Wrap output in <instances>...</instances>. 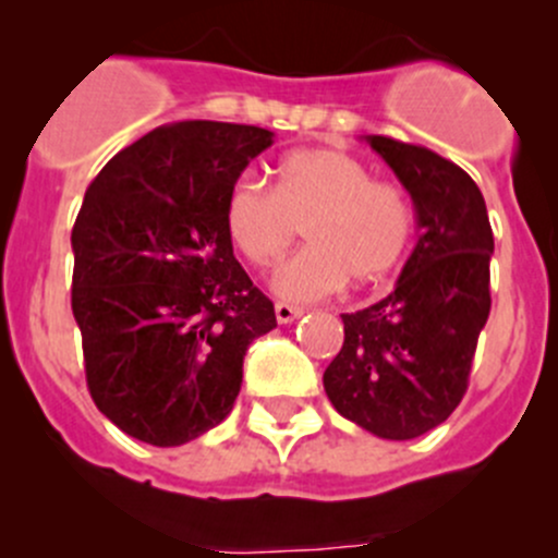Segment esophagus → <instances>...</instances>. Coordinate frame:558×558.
<instances>
[{
	"instance_id": "esophagus-1",
	"label": "esophagus",
	"mask_w": 558,
	"mask_h": 558,
	"mask_svg": "<svg viewBox=\"0 0 558 558\" xmlns=\"http://www.w3.org/2000/svg\"><path fill=\"white\" fill-rule=\"evenodd\" d=\"M275 318H278V324H294L296 318H302V311L294 305H286V302H278L275 305Z\"/></svg>"
}]
</instances>
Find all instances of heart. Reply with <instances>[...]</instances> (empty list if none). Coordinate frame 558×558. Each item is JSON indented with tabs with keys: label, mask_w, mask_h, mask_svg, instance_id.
Returning a JSON list of instances; mask_svg holds the SVG:
<instances>
[{
	"label": "heart",
	"mask_w": 558,
	"mask_h": 558,
	"mask_svg": "<svg viewBox=\"0 0 558 558\" xmlns=\"http://www.w3.org/2000/svg\"><path fill=\"white\" fill-rule=\"evenodd\" d=\"M223 223L256 267L278 262L305 229L307 247L272 272V291L315 302L348 283H375L399 267L413 238V205L399 185L373 180L345 150L307 148L275 170V191L240 174L227 194Z\"/></svg>",
	"instance_id": "1"
}]
</instances>
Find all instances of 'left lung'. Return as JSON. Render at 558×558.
<instances>
[{"label":"left lung","mask_w":558,"mask_h":558,"mask_svg":"<svg viewBox=\"0 0 558 558\" xmlns=\"http://www.w3.org/2000/svg\"><path fill=\"white\" fill-rule=\"evenodd\" d=\"M364 140L413 199L418 240L391 294L342 313L345 342L324 388L342 418L384 440H413L440 426L466 391L492 311L494 234L481 189L461 167L421 145Z\"/></svg>","instance_id":"8db88e82"}]
</instances>
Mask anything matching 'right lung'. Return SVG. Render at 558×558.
Here are the masks:
<instances>
[{"label":"right lung","instance_id":"1","mask_svg":"<svg viewBox=\"0 0 558 558\" xmlns=\"http://www.w3.org/2000/svg\"><path fill=\"white\" fill-rule=\"evenodd\" d=\"M275 134L180 121L112 156L72 229V315L92 399L134 440L183 446L221 424L275 307L234 258L223 205Z\"/></svg>","mask_w":558,"mask_h":558}]
</instances>
